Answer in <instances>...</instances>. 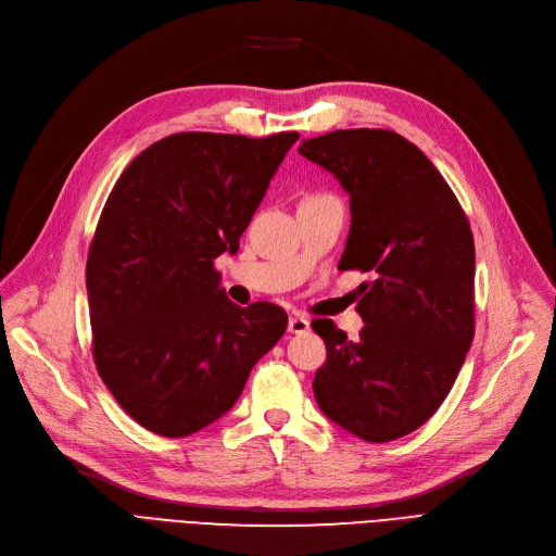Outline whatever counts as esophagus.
Listing matches in <instances>:
<instances>
[{
  "label": "esophagus",
  "mask_w": 556,
  "mask_h": 556,
  "mask_svg": "<svg viewBox=\"0 0 556 556\" xmlns=\"http://www.w3.org/2000/svg\"><path fill=\"white\" fill-rule=\"evenodd\" d=\"M311 329V323L306 317H302V315H290V319H288V331L290 333H295V336H302V333H306Z\"/></svg>",
  "instance_id": "esophagus-1"
}]
</instances>
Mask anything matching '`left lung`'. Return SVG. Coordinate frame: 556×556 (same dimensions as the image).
<instances>
[{"mask_svg": "<svg viewBox=\"0 0 556 556\" xmlns=\"http://www.w3.org/2000/svg\"><path fill=\"white\" fill-rule=\"evenodd\" d=\"M300 155L333 173L352 227L342 270L371 273L356 311L358 340L331 319L315 401L365 442H392L424 426L451 392L473 342V233L442 173L392 130L354 128L304 139Z\"/></svg>", "mask_w": 556, "mask_h": 556, "instance_id": "1", "label": "left lung"}]
</instances>
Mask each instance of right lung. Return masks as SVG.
<instances>
[{
	"label": "right lung",
	"instance_id": "right-lung-1",
	"mask_svg": "<svg viewBox=\"0 0 556 556\" xmlns=\"http://www.w3.org/2000/svg\"><path fill=\"white\" fill-rule=\"evenodd\" d=\"M298 132H178L116 180L87 254L92 354L143 428L187 437L239 401L286 331L283 308L227 300L214 258L237 252Z\"/></svg>",
	"mask_w": 556,
	"mask_h": 556
}]
</instances>
